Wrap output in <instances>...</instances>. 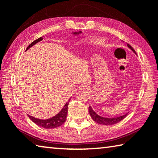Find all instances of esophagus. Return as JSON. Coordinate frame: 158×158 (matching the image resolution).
I'll use <instances>...</instances> for the list:
<instances>
[{
	"label": "esophagus",
	"mask_w": 158,
	"mask_h": 158,
	"mask_svg": "<svg viewBox=\"0 0 158 158\" xmlns=\"http://www.w3.org/2000/svg\"><path fill=\"white\" fill-rule=\"evenodd\" d=\"M80 90L82 91H87L89 90V89H88V87L86 86H81V87H80Z\"/></svg>",
	"instance_id": "34e87169"
}]
</instances>
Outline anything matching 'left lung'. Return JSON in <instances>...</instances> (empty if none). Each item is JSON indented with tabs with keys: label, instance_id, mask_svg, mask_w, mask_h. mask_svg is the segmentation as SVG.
I'll return each instance as SVG.
<instances>
[{
	"label": "left lung",
	"instance_id": "1",
	"mask_svg": "<svg viewBox=\"0 0 158 158\" xmlns=\"http://www.w3.org/2000/svg\"><path fill=\"white\" fill-rule=\"evenodd\" d=\"M127 46H128L130 49L132 50V51H134L135 53L136 52L134 50L133 48H132L129 44H127ZM89 112L91 116L92 117V119L94 120L95 122H97L98 124H103V125H112V124H115L117 123H118L119 122L122 121V119H124L125 117H127V115L128 114V113L122 115V116L117 117H111V118H107V117H101L96 114V112L94 111V110L92 109V107L91 106H89Z\"/></svg>",
	"mask_w": 158,
	"mask_h": 158
}]
</instances>
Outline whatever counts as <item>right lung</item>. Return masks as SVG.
Segmentation results:
<instances>
[{
  "label": "right lung",
  "instance_id": "obj_1",
  "mask_svg": "<svg viewBox=\"0 0 158 158\" xmlns=\"http://www.w3.org/2000/svg\"><path fill=\"white\" fill-rule=\"evenodd\" d=\"M80 33H81V31L79 32H74V34H79ZM43 40V37H40L38 39L35 40L34 41L32 42L31 44L29 45V46L27 48V50H28L29 48H31V46H33L34 45L36 44L38 42L41 41ZM69 101L66 102V104L64 105V106L62 107V109L60 110V112H59L58 114H57L56 116H54L52 118L48 119H37L35 118V117L30 116V115H28L29 117L31 119V121L34 122L35 124L38 125V126L43 127V128H46V129H54L56 128V127H58L60 126H61L62 124L64 123L65 122L66 118H67V110H68V105H69Z\"/></svg>",
  "mask_w": 158,
  "mask_h": 158
}]
</instances>
